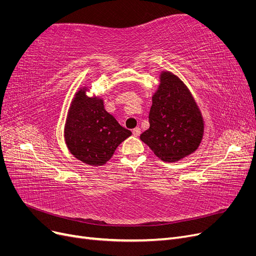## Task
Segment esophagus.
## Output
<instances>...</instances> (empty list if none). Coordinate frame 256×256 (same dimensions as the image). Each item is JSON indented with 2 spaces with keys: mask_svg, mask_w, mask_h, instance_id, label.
<instances>
[{
  "mask_svg": "<svg viewBox=\"0 0 256 256\" xmlns=\"http://www.w3.org/2000/svg\"><path fill=\"white\" fill-rule=\"evenodd\" d=\"M140 134H141V129L138 128V127L134 128V129L132 130V134H134V136H140Z\"/></svg>",
  "mask_w": 256,
  "mask_h": 256,
  "instance_id": "obj_1",
  "label": "esophagus"
}]
</instances>
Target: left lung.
Instances as JSON below:
<instances>
[{"label": "left lung", "instance_id": "obj_1", "mask_svg": "<svg viewBox=\"0 0 256 256\" xmlns=\"http://www.w3.org/2000/svg\"><path fill=\"white\" fill-rule=\"evenodd\" d=\"M152 99L150 128L140 136L141 141L168 164L196 152L203 140L205 122L187 85L172 72L162 70Z\"/></svg>", "mask_w": 256, "mask_h": 256}]
</instances>
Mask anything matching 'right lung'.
<instances>
[{"instance_id":"1","label":"right lung","mask_w":256,"mask_h":256,"mask_svg":"<svg viewBox=\"0 0 256 256\" xmlns=\"http://www.w3.org/2000/svg\"><path fill=\"white\" fill-rule=\"evenodd\" d=\"M86 84L74 92L64 126L68 150L85 164L100 166L109 161L118 146L131 136L104 109V98L88 96Z\"/></svg>"}]
</instances>
